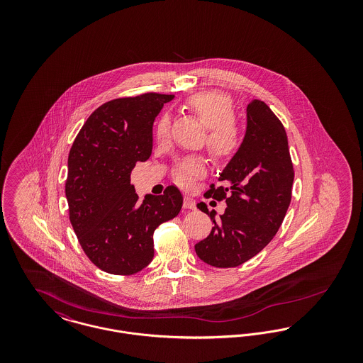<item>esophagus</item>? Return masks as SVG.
Returning <instances> with one entry per match:
<instances>
[{"label":"esophagus","instance_id":"34e87169","mask_svg":"<svg viewBox=\"0 0 363 363\" xmlns=\"http://www.w3.org/2000/svg\"><path fill=\"white\" fill-rule=\"evenodd\" d=\"M184 208L185 209H194L196 208L194 200L190 199V197H184Z\"/></svg>","mask_w":363,"mask_h":363}]
</instances>
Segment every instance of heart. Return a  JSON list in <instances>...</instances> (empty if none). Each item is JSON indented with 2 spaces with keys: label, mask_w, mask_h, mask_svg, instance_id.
I'll return each mask as SVG.
<instances>
[{
  "label": "heart",
  "mask_w": 363,
  "mask_h": 363,
  "mask_svg": "<svg viewBox=\"0 0 363 363\" xmlns=\"http://www.w3.org/2000/svg\"><path fill=\"white\" fill-rule=\"evenodd\" d=\"M185 108L207 126V144L212 154L227 157L235 152L241 141V128L233 117L231 99L219 91H203L190 95ZM170 117L163 114L156 122L157 140H164L170 133ZM207 163L201 156H188L179 160L173 170L174 181L182 186H190L194 179L206 175Z\"/></svg>",
  "instance_id": "obj_1"
}]
</instances>
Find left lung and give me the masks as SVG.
Instances as JSON below:
<instances>
[{"label": "left lung", "instance_id": "obj_1", "mask_svg": "<svg viewBox=\"0 0 363 363\" xmlns=\"http://www.w3.org/2000/svg\"><path fill=\"white\" fill-rule=\"evenodd\" d=\"M246 116L241 147L219 177L225 186L212 184L206 193L225 200V213L215 219V211L197 204L213 227L194 249L216 268L238 267L259 253L275 237L291 201L294 167L283 123L257 99L247 104Z\"/></svg>", "mask_w": 363, "mask_h": 363}]
</instances>
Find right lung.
<instances>
[{
    "mask_svg": "<svg viewBox=\"0 0 363 363\" xmlns=\"http://www.w3.org/2000/svg\"><path fill=\"white\" fill-rule=\"evenodd\" d=\"M174 95L147 92L99 106L74 138L65 194L86 257L113 275H133L154 259L156 227L175 218L182 194L167 186L138 203L130 173L152 152V125Z\"/></svg>",
    "mask_w": 363,
    "mask_h": 363,
    "instance_id": "right-lung-1",
    "label": "right lung"
}]
</instances>
